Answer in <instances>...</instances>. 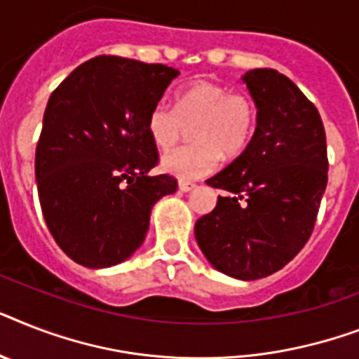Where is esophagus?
<instances>
[{"instance_id":"esophagus-1","label":"esophagus","mask_w":359,"mask_h":359,"mask_svg":"<svg viewBox=\"0 0 359 359\" xmlns=\"http://www.w3.org/2000/svg\"><path fill=\"white\" fill-rule=\"evenodd\" d=\"M194 188H195L194 182H188V180H179V189L182 191V194H186V191H191Z\"/></svg>"}]
</instances>
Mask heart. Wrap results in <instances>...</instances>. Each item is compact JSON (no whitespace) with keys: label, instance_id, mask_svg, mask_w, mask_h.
<instances>
[{"label":"heart","instance_id":"obj_1","mask_svg":"<svg viewBox=\"0 0 359 359\" xmlns=\"http://www.w3.org/2000/svg\"><path fill=\"white\" fill-rule=\"evenodd\" d=\"M256 103L249 94L232 92L212 81H195L175 95V109L154 104L145 129L158 149H171L191 125L194 144L171 151L162 170L177 179H201L219 164L221 154L234 158L249 144L256 127Z\"/></svg>","mask_w":359,"mask_h":359}]
</instances>
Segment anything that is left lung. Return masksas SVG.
Instances as JSON below:
<instances>
[{"mask_svg": "<svg viewBox=\"0 0 359 359\" xmlns=\"http://www.w3.org/2000/svg\"><path fill=\"white\" fill-rule=\"evenodd\" d=\"M241 81L256 103V129L245 151L206 180L225 189L195 223V240L215 269L258 280L290 264L316 225L328 180L326 134L316 104L276 69Z\"/></svg>", "mask_w": 359, "mask_h": 359, "instance_id": "8db88e82", "label": "left lung"}]
</instances>
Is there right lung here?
Returning <instances> with one entry per match:
<instances>
[{"label": "right lung", "mask_w": 359, "mask_h": 359, "mask_svg": "<svg viewBox=\"0 0 359 359\" xmlns=\"http://www.w3.org/2000/svg\"><path fill=\"white\" fill-rule=\"evenodd\" d=\"M179 69L121 57H95L58 84L43 112L34 156L43 219L58 247L90 269L134 255L154 203L175 194L158 162L147 114Z\"/></svg>", "instance_id": "right-lung-1"}]
</instances>
